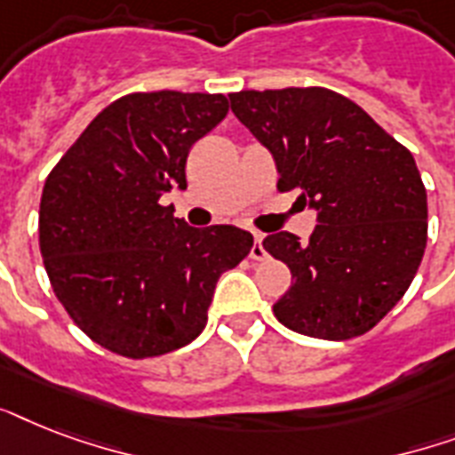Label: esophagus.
I'll return each instance as SVG.
<instances>
[{
  "instance_id": "1",
  "label": "esophagus",
  "mask_w": 455,
  "mask_h": 455,
  "mask_svg": "<svg viewBox=\"0 0 455 455\" xmlns=\"http://www.w3.org/2000/svg\"><path fill=\"white\" fill-rule=\"evenodd\" d=\"M262 234H255V245H252V250H250V257L255 259V262H262V259H267V250H264L262 245Z\"/></svg>"
}]
</instances>
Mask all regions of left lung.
<instances>
[{
	"label": "left lung",
	"instance_id": "1",
	"mask_svg": "<svg viewBox=\"0 0 455 455\" xmlns=\"http://www.w3.org/2000/svg\"><path fill=\"white\" fill-rule=\"evenodd\" d=\"M234 116L276 160L278 191L316 210L309 243L269 234L264 250L292 274L274 304L285 328L359 338L403 298L427 243V193L406 146L325 87L228 94Z\"/></svg>",
	"mask_w": 455,
	"mask_h": 455
}]
</instances>
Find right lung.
<instances>
[{
	"mask_svg": "<svg viewBox=\"0 0 455 455\" xmlns=\"http://www.w3.org/2000/svg\"><path fill=\"white\" fill-rule=\"evenodd\" d=\"M221 94L137 92L89 123L46 177L39 250L87 338L151 359L203 332L214 285L250 255L235 227L193 228L160 198L186 188L191 146L227 117Z\"/></svg>",
	"mask_w": 455,
	"mask_h": 455,
	"instance_id": "1",
	"label": "right lung"
}]
</instances>
